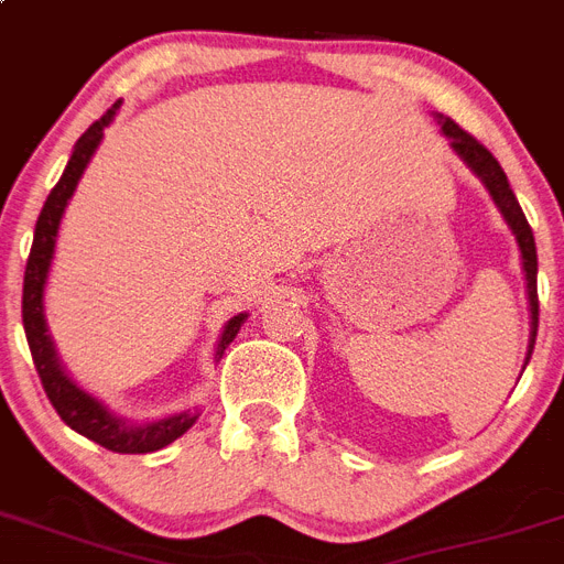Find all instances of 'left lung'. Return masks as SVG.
I'll use <instances>...</instances> for the list:
<instances>
[{
	"mask_svg": "<svg viewBox=\"0 0 564 564\" xmlns=\"http://www.w3.org/2000/svg\"><path fill=\"white\" fill-rule=\"evenodd\" d=\"M438 122H442V131L451 137V145L456 149V154L470 165L473 172L479 174L481 183L487 186L490 197L496 200L499 212L505 215L508 226L513 229L516 240H519V249H522V267H524V278H528V301H531V349H528V361H531L533 344H536V329H539V292H536V240H533L531 224H528V217H524L522 206L516 200L513 188L508 183V174L501 172L499 160L485 149V145L476 140L473 134H467L462 126L451 120V117H444V113H435ZM524 361V364H528Z\"/></svg>",
	"mask_w": 564,
	"mask_h": 564,
	"instance_id": "1",
	"label": "left lung"
}]
</instances>
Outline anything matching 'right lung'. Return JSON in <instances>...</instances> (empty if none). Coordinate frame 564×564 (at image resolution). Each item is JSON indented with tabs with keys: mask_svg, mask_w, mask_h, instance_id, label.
<instances>
[{
	"mask_svg": "<svg viewBox=\"0 0 564 564\" xmlns=\"http://www.w3.org/2000/svg\"><path fill=\"white\" fill-rule=\"evenodd\" d=\"M117 108H120V99H117V102H113V106L108 108L97 122H91L88 131L79 137L77 145H74V154H70L68 165H65L63 177H59V183L51 188L48 200H45V206H42L36 229H33V246H31V254H28V267H25V286H22V324H25L28 347H31L33 367H36V372H40L45 395H48V401L54 404L59 419H63L70 430H77V433L85 435V438L102 444V447L111 453H154L186 433L197 415L180 413V415H172V419L145 424V427H126V421H120L117 415L108 413L106 406L99 404L97 399H91L88 392L79 390V387L65 376L59 361H56L54 344H51L48 333H45V315H42V292H45L51 258H54L56 229H59V220H63V212L65 206H68L70 194H74V188H77L79 177H83L85 172V165H88L91 154L97 151L99 140H102V131H106L108 122L113 120ZM243 321L246 315H235V318L226 324L224 338H220V344H217L215 358H220L224 349L235 340V335H238Z\"/></svg>",
	"mask_w": 564,
	"mask_h": 564,
	"instance_id": "obj_1",
	"label": "right lung"
}]
</instances>
